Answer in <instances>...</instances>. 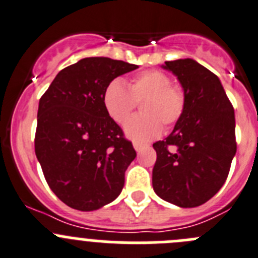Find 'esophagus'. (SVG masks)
Wrapping results in <instances>:
<instances>
[{
	"label": "esophagus",
	"mask_w": 258,
	"mask_h": 258,
	"mask_svg": "<svg viewBox=\"0 0 258 258\" xmlns=\"http://www.w3.org/2000/svg\"><path fill=\"white\" fill-rule=\"evenodd\" d=\"M134 148L137 153H140V151L145 148V145H143V144H140V143H134Z\"/></svg>",
	"instance_id": "1"
}]
</instances>
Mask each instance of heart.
<instances>
[{
  "label": "heart",
  "mask_w": 258,
  "mask_h": 258,
  "mask_svg": "<svg viewBox=\"0 0 258 258\" xmlns=\"http://www.w3.org/2000/svg\"><path fill=\"white\" fill-rule=\"evenodd\" d=\"M144 102V116L127 122L124 132L136 143H146L162 134L163 125L177 123L186 110V93L179 85L172 84L167 74L148 70L135 75L128 88L123 81L113 80L108 84L103 103L108 115L118 124L126 123L137 102Z\"/></svg>",
  "instance_id": "1"
}]
</instances>
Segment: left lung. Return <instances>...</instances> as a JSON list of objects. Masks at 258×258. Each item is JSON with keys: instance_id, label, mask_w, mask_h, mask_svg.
<instances>
[{"instance_id": "obj_1", "label": "left lung", "mask_w": 258, "mask_h": 258, "mask_svg": "<svg viewBox=\"0 0 258 258\" xmlns=\"http://www.w3.org/2000/svg\"><path fill=\"white\" fill-rule=\"evenodd\" d=\"M186 93L183 117L172 134L156 141L153 188L179 208H196L224 184L237 151L232 103L215 74L195 59L167 61Z\"/></svg>"}]
</instances>
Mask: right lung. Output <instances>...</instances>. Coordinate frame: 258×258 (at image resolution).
Returning <instances> with one entry per match:
<instances>
[{
	"label": "right lung",
	"instance_id": "right-lung-1",
	"mask_svg": "<svg viewBox=\"0 0 258 258\" xmlns=\"http://www.w3.org/2000/svg\"><path fill=\"white\" fill-rule=\"evenodd\" d=\"M137 67L83 58L61 70L40 98L35 155L49 188L70 208L98 210L123 188L136 151L108 115L103 95L108 84Z\"/></svg>",
	"mask_w": 258,
	"mask_h": 258
}]
</instances>
